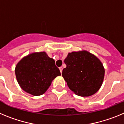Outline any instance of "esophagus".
<instances>
[{
	"mask_svg": "<svg viewBox=\"0 0 124 124\" xmlns=\"http://www.w3.org/2000/svg\"><path fill=\"white\" fill-rule=\"evenodd\" d=\"M59 69H60V72H61V73H62V71H63V68L60 67V68H59Z\"/></svg>",
	"mask_w": 124,
	"mask_h": 124,
	"instance_id": "1",
	"label": "esophagus"
}]
</instances>
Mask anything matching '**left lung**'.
I'll use <instances>...</instances> for the list:
<instances>
[{
  "instance_id": "left-lung-1",
  "label": "left lung",
  "mask_w": 124,
  "mask_h": 124,
  "mask_svg": "<svg viewBox=\"0 0 124 124\" xmlns=\"http://www.w3.org/2000/svg\"><path fill=\"white\" fill-rule=\"evenodd\" d=\"M66 67L62 76L76 94L87 97L100 89L105 70L101 61L91 53L83 50L69 53L64 60Z\"/></svg>"
}]
</instances>
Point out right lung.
<instances>
[{
    "mask_svg": "<svg viewBox=\"0 0 124 124\" xmlns=\"http://www.w3.org/2000/svg\"><path fill=\"white\" fill-rule=\"evenodd\" d=\"M15 72L21 88L33 96L44 94L53 80L61 75L55 61L45 51L33 53L23 58L17 63Z\"/></svg>",
    "mask_w": 124,
    "mask_h": 124,
    "instance_id": "right-lung-1",
    "label": "right lung"
}]
</instances>
